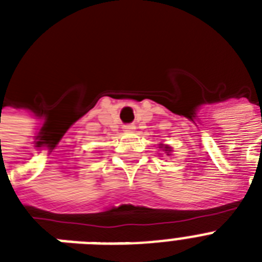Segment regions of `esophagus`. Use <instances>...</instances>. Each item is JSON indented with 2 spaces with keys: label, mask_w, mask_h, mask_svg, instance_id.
I'll return each mask as SVG.
<instances>
[{
  "label": "esophagus",
  "mask_w": 262,
  "mask_h": 262,
  "mask_svg": "<svg viewBox=\"0 0 262 262\" xmlns=\"http://www.w3.org/2000/svg\"><path fill=\"white\" fill-rule=\"evenodd\" d=\"M135 129V125H123V132H133Z\"/></svg>",
  "instance_id": "esophagus-1"
}]
</instances>
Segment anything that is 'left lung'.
<instances>
[{
	"label": "left lung",
	"instance_id": "8db88e82",
	"mask_svg": "<svg viewBox=\"0 0 262 262\" xmlns=\"http://www.w3.org/2000/svg\"><path fill=\"white\" fill-rule=\"evenodd\" d=\"M160 148H163V151H166L167 155H170V152H171V148L168 147V145H160Z\"/></svg>",
	"mask_w": 262,
	"mask_h": 262
}]
</instances>
